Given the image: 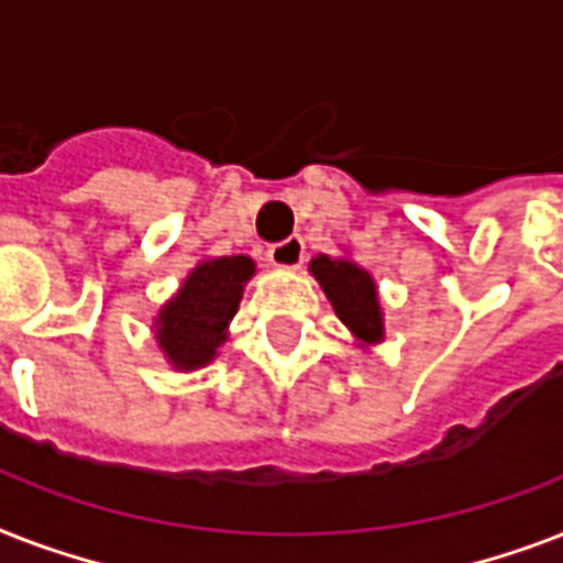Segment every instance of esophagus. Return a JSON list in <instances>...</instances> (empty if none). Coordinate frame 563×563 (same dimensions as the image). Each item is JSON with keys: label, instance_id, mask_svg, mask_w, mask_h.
Returning <instances> with one entry per match:
<instances>
[{"label": "esophagus", "instance_id": "esophagus-1", "mask_svg": "<svg viewBox=\"0 0 563 563\" xmlns=\"http://www.w3.org/2000/svg\"><path fill=\"white\" fill-rule=\"evenodd\" d=\"M303 254H307L303 251V239L291 236L286 242H277V245L268 247V263L274 268H283V272H295L303 263Z\"/></svg>", "mask_w": 563, "mask_h": 563}]
</instances>
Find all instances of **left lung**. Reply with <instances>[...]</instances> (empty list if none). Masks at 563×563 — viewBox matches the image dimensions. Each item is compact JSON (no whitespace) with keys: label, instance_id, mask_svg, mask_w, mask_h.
<instances>
[{"label":"left lung","instance_id":"1","mask_svg":"<svg viewBox=\"0 0 563 563\" xmlns=\"http://www.w3.org/2000/svg\"><path fill=\"white\" fill-rule=\"evenodd\" d=\"M309 274L324 289L335 316L347 327L356 347H376L385 339V318L379 291L368 268L353 263L351 256L318 254L309 260Z\"/></svg>","mask_w":563,"mask_h":563}]
</instances>
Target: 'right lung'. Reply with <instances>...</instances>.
Returning <instances> with one entry per match:
<instances>
[{
    "instance_id": "1",
    "label": "right lung",
    "mask_w": 563,
    "mask_h": 563,
    "mask_svg": "<svg viewBox=\"0 0 563 563\" xmlns=\"http://www.w3.org/2000/svg\"><path fill=\"white\" fill-rule=\"evenodd\" d=\"M254 274V260L245 254L207 256L195 263L178 291L154 316V342L172 368L189 374L219 356L245 283Z\"/></svg>"
}]
</instances>
